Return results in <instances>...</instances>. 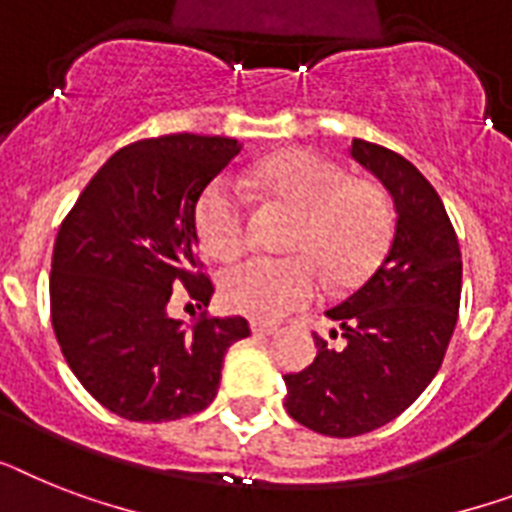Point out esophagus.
<instances>
[{"mask_svg":"<svg viewBox=\"0 0 512 512\" xmlns=\"http://www.w3.org/2000/svg\"><path fill=\"white\" fill-rule=\"evenodd\" d=\"M249 326H252V334L255 336H270L278 331L276 323H270V321H252Z\"/></svg>","mask_w":512,"mask_h":512,"instance_id":"1","label":"esophagus"}]
</instances>
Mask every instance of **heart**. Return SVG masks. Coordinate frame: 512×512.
Listing matches in <instances>:
<instances>
[{"mask_svg": "<svg viewBox=\"0 0 512 512\" xmlns=\"http://www.w3.org/2000/svg\"><path fill=\"white\" fill-rule=\"evenodd\" d=\"M249 184L297 210L289 257H247L220 276V294L236 313L284 318L313 302L321 278L352 286L384 257L394 228L386 189L371 178H350L339 162L310 152L284 149L257 162ZM249 199L231 178H215L199 194L194 223L202 247L218 260H231L247 242Z\"/></svg>", "mask_w": 512, "mask_h": 512, "instance_id": "obj_1", "label": "heart"}]
</instances>
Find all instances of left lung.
<instances>
[{
  "mask_svg": "<svg viewBox=\"0 0 512 512\" xmlns=\"http://www.w3.org/2000/svg\"><path fill=\"white\" fill-rule=\"evenodd\" d=\"M352 157L389 189L397 210L392 244L373 276L328 310L339 347L315 334L318 357L286 373V413L326 436H360L394 421L442 368L463 289L458 234L442 197L413 162L352 141Z\"/></svg>",
  "mask_w": 512,
  "mask_h": 512,
  "instance_id": "8db88e82",
  "label": "left lung"
}]
</instances>
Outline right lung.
Here are the masks:
<instances>
[{
    "instance_id": "obj_1",
    "label": "right lung",
    "mask_w": 512,
    "mask_h": 512,
    "mask_svg": "<svg viewBox=\"0 0 512 512\" xmlns=\"http://www.w3.org/2000/svg\"><path fill=\"white\" fill-rule=\"evenodd\" d=\"M242 152L226 136L170 134L128 144L97 170L65 215L52 252L49 310L70 371L110 413L160 423L215 400L244 318L173 321V289L210 305L197 257L205 186Z\"/></svg>"
}]
</instances>
